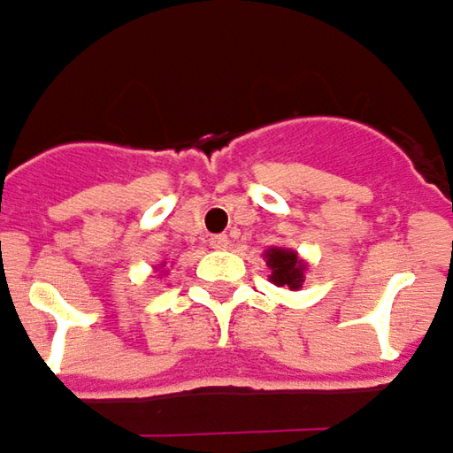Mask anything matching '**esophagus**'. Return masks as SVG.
Instances as JSON below:
<instances>
[{
	"mask_svg": "<svg viewBox=\"0 0 453 453\" xmlns=\"http://www.w3.org/2000/svg\"><path fill=\"white\" fill-rule=\"evenodd\" d=\"M211 245H213L215 250H226L227 245H230V238H227V235H213V238H211Z\"/></svg>",
	"mask_w": 453,
	"mask_h": 453,
	"instance_id": "esophagus-1",
	"label": "esophagus"
}]
</instances>
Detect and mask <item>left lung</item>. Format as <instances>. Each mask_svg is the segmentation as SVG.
Instances as JSON below:
<instances>
[{"label":"left lung","instance_id":"left-lung-1","mask_svg":"<svg viewBox=\"0 0 453 453\" xmlns=\"http://www.w3.org/2000/svg\"><path fill=\"white\" fill-rule=\"evenodd\" d=\"M267 255V267L273 270L270 280L275 285H288L290 290L303 288V273L304 265L297 260V252L282 250V248H270Z\"/></svg>","mask_w":453,"mask_h":453}]
</instances>
